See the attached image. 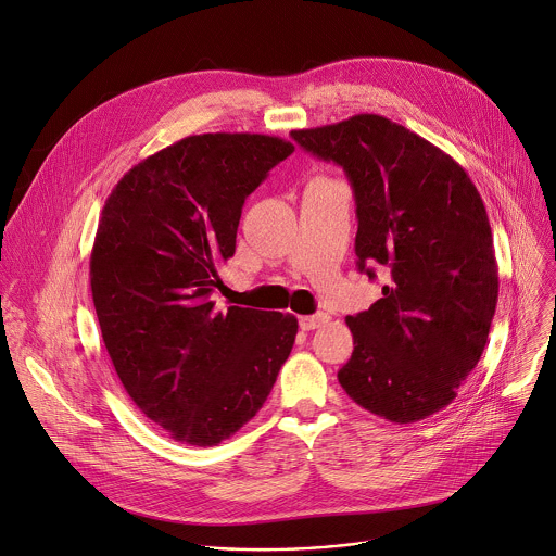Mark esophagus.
<instances>
[{
	"instance_id": "1",
	"label": "esophagus",
	"mask_w": 556,
	"mask_h": 556,
	"mask_svg": "<svg viewBox=\"0 0 556 556\" xmlns=\"http://www.w3.org/2000/svg\"><path fill=\"white\" fill-rule=\"evenodd\" d=\"M298 321H300V328H302V330H313V328H319V326H324V324L328 321V315H324V313H315V315H302Z\"/></svg>"
}]
</instances>
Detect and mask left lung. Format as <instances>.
<instances>
[{
  "mask_svg": "<svg viewBox=\"0 0 556 556\" xmlns=\"http://www.w3.org/2000/svg\"><path fill=\"white\" fill-rule=\"evenodd\" d=\"M340 164L357 203V265L390 282L349 315L353 355L338 379L364 409L416 422L447 407L478 366L497 304L486 207L467 170L414 131L377 114L291 131Z\"/></svg>",
  "mask_w": 556,
  "mask_h": 556,
  "instance_id": "1",
  "label": "left lung"
}]
</instances>
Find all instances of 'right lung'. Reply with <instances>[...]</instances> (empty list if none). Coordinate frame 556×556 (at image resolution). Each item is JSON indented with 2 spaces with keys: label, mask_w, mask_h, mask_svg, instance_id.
Returning a JSON list of instances; mask_svg holds the SVG:
<instances>
[{
  "label": "right lung",
  "mask_w": 556,
  "mask_h": 556,
  "mask_svg": "<svg viewBox=\"0 0 556 556\" xmlns=\"http://www.w3.org/2000/svg\"><path fill=\"white\" fill-rule=\"evenodd\" d=\"M291 153L276 136H188L104 201L89 258L102 342L138 409L184 445H218L252 420L293 349V315L210 300L245 199Z\"/></svg>",
  "instance_id": "right-lung-1"
}]
</instances>
